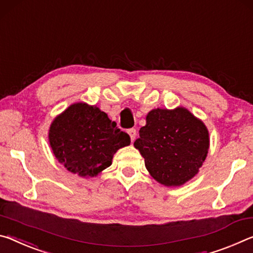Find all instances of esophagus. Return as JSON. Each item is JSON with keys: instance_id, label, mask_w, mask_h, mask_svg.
<instances>
[{"instance_id": "esophagus-1", "label": "esophagus", "mask_w": 253, "mask_h": 253, "mask_svg": "<svg viewBox=\"0 0 253 253\" xmlns=\"http://www.w3.org/2000/svg\"><path fill=\"white\" fill-rule=\"evenodd\" d=\"M127 133H129L130 138H131V141H133L136 136V130L135 129H129L127 130Z\"/></svg>"}]
</instances>
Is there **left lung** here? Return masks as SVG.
Wrapping results in <instances>:
<instances>
[{"label": "left lung", "instance_id": "8db88e82", "mask_svg": "<svg viewBox=\"0 0 253 253\" xmlns=\"http://www.w3.org/2000/svg\"><path fill=\"white\" fill-rule=\"evenodd\" d=\"M146 121L134 147L150 175L165 186H180L192 179L209 152L205 124L185 107L152 110Z\"/></svg>", "mask_w": 253, "mask_h": 253}]
</instances>
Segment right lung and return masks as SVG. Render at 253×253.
<instances>
[{
  "mask_svg": "<svg viewBox=\"0 0 253 253\" xmlns=\"http://www.w3.org/2000/svg\"><path fill=\"white\" fill-rule=\"evenodd\" d=\"M49 142L67 170L81 177H94L110 167L115 152L131 141L129 134L97 106L75 103L52 121Z\"/></svg>",
  "mask_w": 253,
  "mask_h": 253,
  "instance_id": "obj_1",
  "label": "right lung"
}]
</instances>
